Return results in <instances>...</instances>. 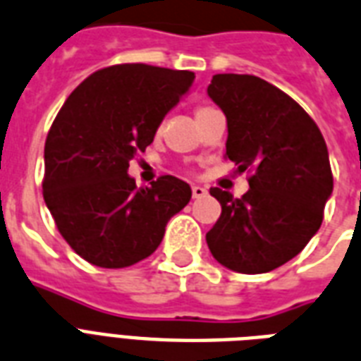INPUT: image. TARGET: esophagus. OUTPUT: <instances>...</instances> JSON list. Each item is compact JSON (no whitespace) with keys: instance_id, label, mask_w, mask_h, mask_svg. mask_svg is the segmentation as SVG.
I'll return each instance as SVG.
<instances>
[{"instance_id":"34e87169","label":"esophagus","mask_w":361,"mask_h":361,"mask_svg":"<svg viewBox=\"0 0 361 361\" xmlns=\"http://www.w3.org/2000/svg\"><path fill=\"white\" fill-rule=\"evenodd\" d=\"M192 195H194L195 200H197V197H205L207 188H203V186H197V184H195V186H192Z\"/></svg>"}]
</instances>
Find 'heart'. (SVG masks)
<instances>
[{
	"mask_svg": "<svg viewBox=\"0 0 361 361\" xmlns=\"http://www.w3.org/2000/svg\"><path fill=\"white\" fill-rule=\"evenodd\" d=\"M207 109H211V107H200V109H197V111H195V116H197V114H201V113H205Z\"/></svg>",
	"mask_w": 361,
	"mask_h": 361,
	"instance_id": "b5f03b06",
	"label": "heart"
}]
</instances>
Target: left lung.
Returning a JSON list of instances; mask_svg holds the SVG:
<instances>
[{"mask_svg":"<svg viewBox=\"0 0 361 361\" xmlns=\"http://www.w3.org/2000/svg\"><path fill=\"white\" fill-rule=\"evenodd\" d=\"M207 94L226 114V158L250 171L248 192L211 188L222 214L207 233L214 259L237 273H267L305 248L334 190L328 147L300 103L254 75H214Z\"/></svg>","mask_w":361,"mask_h":361,"instance_id":"1","label":"left lung"}]
</instances>
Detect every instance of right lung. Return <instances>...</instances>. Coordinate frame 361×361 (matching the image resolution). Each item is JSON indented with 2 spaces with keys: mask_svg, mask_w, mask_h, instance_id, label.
<instances>
[{
  "mask_svg": "<svg viewBox=\"0 0 361 361\" xmlns=\"http://www.w3.org/2000/svg\"><path fill=\"white\" fill-rule=\"evenodd\" d=\"M194 79L147 63L105 67L56 114L44 141L43 197L61 237L92 265L120 269L149 258L169 219L188 205L184 180L164 175L137 188L128 167Z\"/></svg>",
  "mask_w": 361,
  "mask_h": 361,
  "instance_id": "obj_1",
  "label": "right lung"
}]
</instances>
